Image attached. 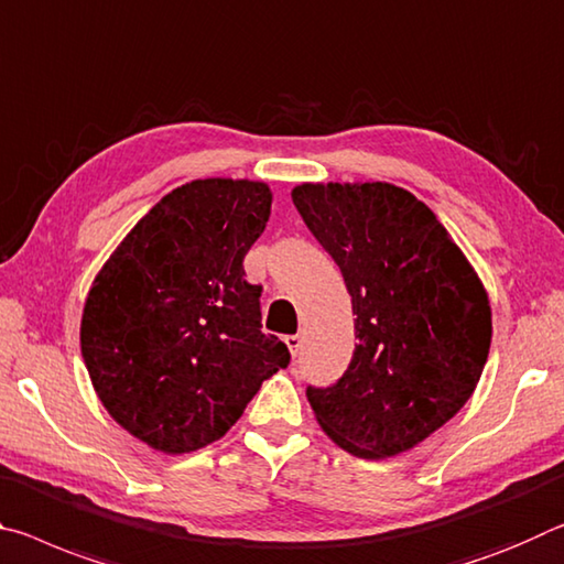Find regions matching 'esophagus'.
Here are the masks:
<instances>
[{
    "mask_svg": "<svg viewBox=\"0 0 564 564\" xmlns=\"http://www.w3.org/2000/svg\"><path fill=\"white\" fill-rule=\"evenodd\" d=\"M302 343H304L302 332H297V335H288V337H284V345H288V347H290V352H292V357H297V355H300V349H302Z\"/></svg>",
    "mask_w": 564,
    "mask_h": 564,
    "instance_id": "esophagus-1",
    "label": "esophagus"
}]
</instances>
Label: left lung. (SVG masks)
<instances>
[{"label": "left lung", "mask_w": 564, "mask_h": 564, "mask_svg": "<svg viewBox=\"0 0 564 564\" xmlns=\"http://www.w3.org/2000/svg\"><path fill=\"white\" fill-rule=\"evenodd\" d=\"M294 207L352 297V362L337 384L307 387L337 447L402 455L455 417L492 343L487 290L424 202L390 182H302Z\"/></svg>", "instance_id": "1"}]
</instances>
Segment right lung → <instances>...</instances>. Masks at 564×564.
<instances>
[{
	"mask_svg": "<svg viewBox=\"0 0 564 564\" xmlns=\"http://www.w3.org/2000/svg\"><path fill=\"white\" fill-rule=\"evenodd\" d=\"M270 184L192 180L129 229L91 282L79 343L119 427L164 455L212 445L290 365L262 332L242 260L264 232Z\"/></svg>",
	"mask_w": 564,
	"mask_h": 564,
	"instance_id": "1",
	"label": "right lung"
}]
</instances>
